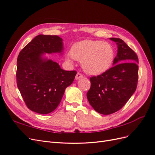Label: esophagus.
Here are the masks:
<instances>
[{"label": "esophagus", "mask_w": 155, "mask_h": 155, "mask_svg": "<svg viewBox=\"0 0 155 155\" xmlns=\"http://www.w3.org/2000/svg\"><path fill=\"white\" fill-rule=\"evenodd\" d=\"M83 77V74H81V73H79V72H78L77 73V74H76V80H78V79H80V78H82Z\"/></svg>", "instance_id": "1"}]
</instances>
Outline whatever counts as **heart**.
Returning a JSON list of instances; mask_svg holds the SVG:
<instances>
[{
  "mask_svg": "<svg viewBox=\"0 0 155 155\" xmlns=\"http://www.w3.org/2000/svg\"><path fill=\"white\" fill-rule=\"evenodd\" d=\"M70 55L72 59L81 61L83 70L91 75H99L107 72L115 58L112 46L102 41L78 42L72 46Z\"/></svg>",
  "mask_w": 155,
  "mask_h": 155,
  "instance_id": "heart-1",
  "label": "heart"
}]
</instances>
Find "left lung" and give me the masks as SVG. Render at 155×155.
I'll use <instances>...</instances> for the list:
<instances>
[{
  "label": "left lung",
  "mask_w": 155,
  "mask_h": 155,
  "mask_svg": "<svg viewBox=\"0 0 155 155\" xmlns=\"http://www.w3.org/2000/svg\"><path fill=\"white\" fill-rule=\"evenodd\" d=\"M118 45L113 67L90 78L87 94L89 104L96 112L108 115L121 109L137 89L138 58L134 51L119 38H110Z\"/></svg>",
  "instance_id": "8db88e82"
}]
</instances>
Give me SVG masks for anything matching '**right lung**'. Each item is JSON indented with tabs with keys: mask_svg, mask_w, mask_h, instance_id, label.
I'll return each instance as SVG.
<instances>
[{
	"mask_svg": "<svg viewBox=\"0 0 155 155\" xmlns=\"http://www.w3.org/2000/svg\"><path fill=\"white\" fill-rule=\"evenodd\" d=\"M63 50V39L59 36L39 35L18 55L17 87L27 107L37 113L54 111L74 80L76 71H66L58 63L43 58L45 53L61 54Z\"/></svg>",
	"mask_w": 155,
	"mask_h": 155,
	"instance_id": "right-lung-1",
	"label": "right lung"
}]
</instances>
